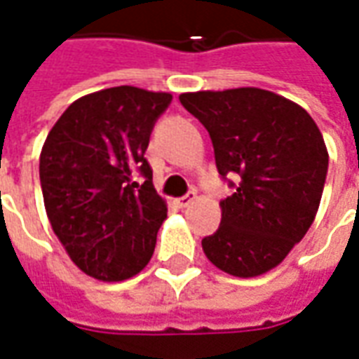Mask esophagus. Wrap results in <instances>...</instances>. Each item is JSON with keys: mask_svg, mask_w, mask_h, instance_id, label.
I'll list each match as a JSON object with an SVG mask.
<instances>
[{"mask_svg": "<svg viewBox=\"0 0 359 359\" xmlns=\"http://www.w3.org/2000/svg\"><path fill=\"white\" fill-rule=\"evenodd\" d=\"M196 200H198V194L196 192H188L187 196H182V198H179V200H175V203L179 205V208H188L190 203H194Z\"/></svg>", "mask_w": 359, "mask_h": 359, "instance_id": "34e87169", "label": "esophagus"}]
</instances>
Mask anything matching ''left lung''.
I'll use <instances>...</instances> for the list:
<instances>
[{"label":"left lung","instance_id":"obj_1","mask_svg":"<svg viewBox=\"0 0 359 359\" xmlns=\"http://www.w3.org/2000/svg\"><path fill=\"white\" fill-rule=\"evenodd\" d=\"M179 100L208 128L219 175L241 177L203 254L233 277H259L316 219L329 167L323 134L304 107L269 90H202Z\"/></svg>","mask_w":359,"mask_h":359}]
</instances>
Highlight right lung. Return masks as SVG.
<instances>
[{
	"mask_svg": "<svg viewBox=\"0 0 359 359\" xmlns=\"http://www.w3.org/2000/svg\"><path fill=\"white\" fill-rule=\"evenodd\" d=\"M172 95L115 86L79 97L57 118L40 154L51 229L90 277L118 283L154 256L167 202L146 161L149 134ZM147 177L144 185L133 175Z\"/></svg>",
	"mask_w": 359,
	"mask_h": 359,
	"instance_id": "1",
	"label": "right lung"
}]
</instances>
